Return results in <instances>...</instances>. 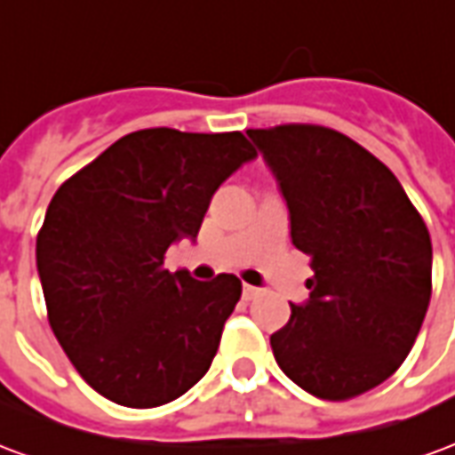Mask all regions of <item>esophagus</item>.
Listing matches in <instances>:
<instances>
[{
  "label": "esophagus",
  "mask_w": 455,
  "mask_h": 455,
  "mask_svg": "<svg viewBox=\"0 0 455 455\" xmlns=\"http://www.w3.org/2000/svg\"><path fill=\"white\" fill-rule=\"evenodd\" d=\"M259 293H261V288H257V286L242 288V298H244V300H254V298L259 296Z\"/></svg>",
  "instance_id": "esophagus-1"
}]
</instances>
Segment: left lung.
Here are the masks:
<instances>
[{
  "instance_id": "1",
  "label": "left lung",
  "mask_w": 455,
  "mask_h": 455,
  "mask_svg": "<svg viewBox=\"0 0 455 455\" xmlns=\"http://www.w3.org/2000/svg\"><path fill=\"white\" fill-rule=\"evenodd\" d=\"M276 177L291 240L310 257V298L271 334L276 363L323 400H349L395 373L432 298V240L390 169L320 125L247 131Z\"/></svg>"
}]
</instances>
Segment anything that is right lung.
<instances>
[{
	"mask_svg": "<svg viewBox=\"0 0 455 455\" xmlns=\"http://www.w3.org/2000/svg\"><path fill=\"white\" fill-rule=\"evenodd\" d=\"M257 152L242 132L145 128L52 196L36 240L48 320L79 376L123 407H159L213 363L240 278L164 268L211 198Z\"/></svg>",
	"mask_w": 455,
	"mask_h": 455,
	"instance_id": "add662e5",
	"label": "right lung"
}]
</instances>
